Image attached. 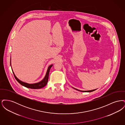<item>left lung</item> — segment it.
I'll use <instances>...</instances> for the list:
<instances>
[{
    "instance_id": "obj_1",
    "label": "left lung",
    "mask_w": 125,
    "mask_h": 125,
    "mask_svg": "<svg viewBox=\"0 0 125 125\" xmlns=\"http://www.w3.org/2000/svg\"><path fill=\"white\" fill-rule=\"evenodd\" d=\"M73 89H76V90H78V91H81V92H92V91H95V90L96 89H93V90H79V89H75V88H73V87H72Z\"/></svg>"
}]
</instances>
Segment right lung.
Here are the masks:
<instances>
[{"label":"right lung","mask_w":125,"mask_h":125,"mask_svg":"<svg viewBox=\"0 0 125 125\" xmlns=\"http://www.w3.org/2000/svg\"><path fill=\"white\" fill-rule=\"evenodd\" d=\"M10 65L11 66V60H10ZM52 65H49L48 66L46 74H45L44 78L41 81H40L38 83H32V84L26 83L23 82L21 81L20 80H19L18 78L16 76V75H15L14 72L12 70V66H11V68H12V73H13L14 76L15 78L16 79V80L17 81V82L21 84V85L23 86L26 88H28L32 89H39L42 88L43 87L45 86L46 85V84H47L48 78H49V72H50V69L51 68V67H52Z\"/></svg>","instance_id":"1"}]
</instances>
